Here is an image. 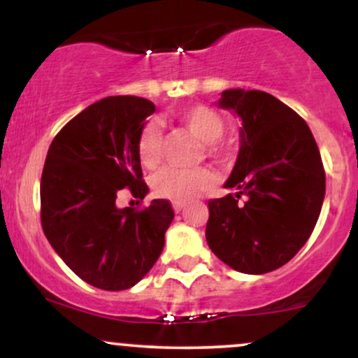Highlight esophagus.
<instances>
[{"label": "esophagus", "mask_w": 358, "mask_h": 358, "mask_svg": "<svg viewBox=\"0 0 358 358\" xmlns=\"http://www.w3.org/2000/svg\"><path fill=\"white\" fill-rule=\"evenodd\" d=\"M185 207H187V203H183V202H173V210H175L176 213L182 212Z\"/></svg>", "instance_id": "1"}]
</instances>
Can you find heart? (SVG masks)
<instances>
[{
	"label": "heart",
	"mask_w": 358,
	"mask_h": 358,
	"mask_svg": "<svg viewBox=\"0 0 358 358\" xmlns=\"http://www.w3.org/2000/svg\"><path fill=\"white\" fill-rule=\"evenodd\" d=\"M176 117L190 133L202 139L208 156L217 159H227L232 155V146L222 134L225 131L224 117L215 109L203 104L183 108L176 113ZM163 139L162 131L155 122H148L139 131L138 158L143 166L156 168L162 162ZM213 175L208 168L196 166L190 170L163 168L151 178L155 195L173 202H187L210 187Z\"/></svg>",
	"instance_id": "1"
}]
</instances>
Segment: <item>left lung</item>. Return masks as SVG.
Listing matches in <instances>:
<instances>
[{
  "instance_id": "obj_1",
  "label": "left lung",
  "mask_w": 358,
  "mask_h": 358,
  "mask_svg": "<svg viewBox=\"0 0 358 358\" xmlns=\"http://www.w3.org/2000/svg\"><path fill=\"white\" fill-rule=\"evenodd\" d=\"M220 108L242 119L241 151L222 199L208 200V248L245 274L291 261L313 232L324 199V168L306 121L262 90L222 92Z\"/></svg>"
}]
</instances>
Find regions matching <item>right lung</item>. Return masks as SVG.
Wrapping results in <instances>:
<instances>
[{
	"instance_id": "1",
	"label": "right lung",
	"mask_w": 358,
	"mask_h": 358,
	"mask_svg": "<svg viewBox=\"0 0 358 358\" xmlns=\"http://www.w3.org/2000/svg\"><path fill=\"white\" fill-rule=\"evenodd\" d=\"M153 113V102L143 97H106L71 119L48 148L40 183L45 237L77 276L99 289L122 291L141 281L175 217L165 199L116 205L121 190L141 202L148 193L138 136Z\"/></svg>"
}]
</instances>
